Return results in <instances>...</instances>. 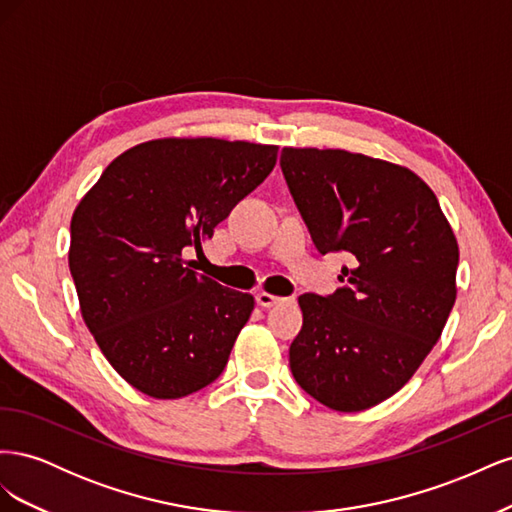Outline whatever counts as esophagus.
Listing matches in <instances>:
<instances>
[{"label":"esophagus","mask_w":512,"mask_h":512,"mask_svg":"<svg viewBox=\"0 0 512 512\" xmlns=\"http://www.w3.org/2000/svg\"><path fill=\"white\" fill-rule=\"evenodd\" d=\"M284 301H288V299L275 297V294H271V292H258V294H256V303H258L260 307H273V305H280V303H284Z\"/></svg>","instance_id":"1"}]
</instances>
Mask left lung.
<instances>
[{"mask_svg":"<svg viewBox=\"0 0 512 512\" xmlns=\"http://www.w3.org/2000/svg\"><path fill=\"white\" fill-rule=\"evenodd\" d=\"M280 164L318 252L350 256L344 288L299 297L292 376L331 410H367L395 395L440 339L457 297V239L406 166L314 147H284Z\"/></svg>","mask_w":512,"mask_h":512,"instance_id":"obj_1","label":"left lung"}]
</instances>
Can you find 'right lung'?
Instances as JSON below:
<instances>
[{
    "label": "right lung",
    "mask_w": 512,
    "mask_h": 512,
    "mask_svg": "<svg viewBox=\"0 0 512 512\" xmlns=\"http://www.w3.org/2000/svg\"><path fill=\"white\" fill-rule=\"evenodd\" d=\"M275 145L158 138L123 151L76 207L70 273L106 361L141 393L179 399L218 378L254 297L183 258L267 179Z\"/></svg>",
    "instance_id": "1"
}]
</instances>
